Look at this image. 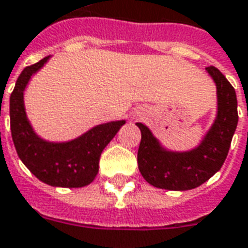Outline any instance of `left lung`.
I'll use <instances>...</instances> for the list:
<instances>
[{"mask_svg":"<svg viewBox=\"0 0 248 248\" xmlns=\"http://www.w3.org/2000/svg\"><path fill=\"white\" fill-rule=\"evenodd\" d=\"M206 70L217 83L218 115L197 149L186 153L166 151L145 124H137L142 134L138 167L142 177L154 187L174 191L191 190L208 181L226 161L238 124L236 94L217 67L208 66Z\"/></svg>","mask_w":248,"mask_h":248,"instance_id":"obj_1","label":"left lung"}]
</instances>
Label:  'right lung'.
<instances>
[{
    "instance_id": "right-lung-1",
    "label": "right lung",
    "mask_w": 248,
    "mask_h": 248,
    "mask_svg": "<svg viewBox=\"0 0 248 248\" xmlns=\"http://www.w3.org/2000/svg\"><path fill=\"white\" fill-rule=\"evenodd\" d=\"M49 57L26 66L10 95V130L19 159L44 183L56 187H83L97 177L103 149L118 133L124 121L98 124L66 143H50L37 137L26 118L24 90L30 77Z\"/></svg>"
}]
</instances>
